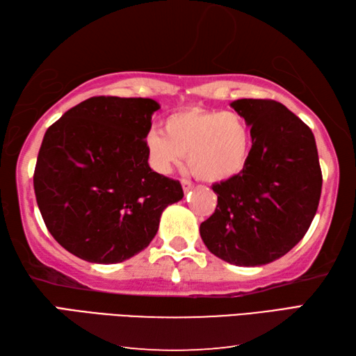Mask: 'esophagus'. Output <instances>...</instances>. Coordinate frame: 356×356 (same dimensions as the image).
Instances as JSON below:
<instances>
[{"mask_svg":"<svg viewBox=\"0 0 356 356\" xmlns=\"http://www.w3.org/2000/svg\"><path fill=\"white\" fill-rule=\"evenodd\" d=\"M181 186H183L184 192H188V191H191V188L193 187V184H192L188 179H181Z\"/></svg>","mask_w":356,"mask_h":356,"instance_id":"1","label":"esophagus"}]
</instances>
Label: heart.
Wrapping results in <instances>:
<instances>
[{"label":"heart","mask_w":356,"mask_h":356,"mask_svg":"<svg viewBox=\"0 0 356 356\" xmlns=\"http://www.w3.org/2000/svg\"><path fill=\"white\" fill-rule=\"evenodd\" d=\"M161 130L152 129L144 147L152 169L169 175L183 163L206 183H221L236 177L249 161L252 135L249 124L236 112L186 107L172 112Z\"/></svg>","instance_id":"obj_1"}]
</instances>
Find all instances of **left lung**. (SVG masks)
I'll return each mask as SVG.
<instances>
[{
	"label": "left lung",
	"instance_id": "obj_1",
	"mask_svg": "<svg viewBox=\"0 0 356 356\" xmlns=\"http://www.w3.org/2000/svg\"><path fill=\"white\" fill-rule=\"evenodd\" d=\"M230 107L250 127V156L236 177L212 186L218 204L200 235L226 263L257 267L306 235L321 197L320 159L312 130L286 106L244 98Z\"/></svg>",
	"mask_w": 356,
	"mask_h": 356
}]
</instances>
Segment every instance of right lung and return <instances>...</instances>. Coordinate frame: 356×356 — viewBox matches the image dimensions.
I'll return each mask as SVG.
<instances>
[{"instance_id":"right-lung-1","label":"right lung","mask_w":356,"mask_h":356,"mask_svg":"<svg viewBox=\"0 0 356 356\" xmlns=\"http://www.w3.org/2000/svg\"><path fill=\"white\" fill-rule=\"evenodd\" d=\"M159 108L150 98L93 97L47 129L33 188L46 227L72 255L122 263L155 238L179 181L154 172L144 138Z\"/></svg>"}]
</instances>
